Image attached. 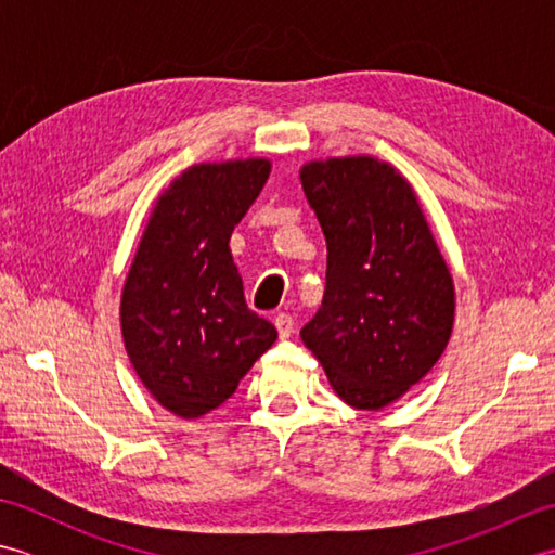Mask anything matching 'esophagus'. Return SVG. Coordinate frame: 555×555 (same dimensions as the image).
Segmentation results:
<instances>
[{
	"label": "esophagus",
	"instance_id": "obj_1",
	"mask_svg": "<svg viewBox=\"0 0 555 555\" xmlns=\"http://www.w3.org/2000/svg\"><path fill=\"white\" fill-rule=\"evenodd\" d=\"M274 326H276V332H279V336L281 338H291V334H293V317L291 314H284V312H279L276 317H274Z\"/></svg>",
	"mask_w": 555,
	"mask_h": 555
}]
</instances>
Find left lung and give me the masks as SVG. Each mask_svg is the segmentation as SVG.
I'll return each mask as SVG.
<instances>
[{
  "label": "left lung",
  "mask_w": 555,
  "mask_h": 555,
  "mask_svg": "<svg viewBox=\"0 0 555 555\" xmlns=\"http://www.w3.org/2000/svg\"><path fill=\"white\" fill-rule=\"evenodd\" d=\"M326 238L322 308L300 328L334 391L382 410L427 374L455 317L451 271L412 185L374 157H332L300 169Z\"/></svg>",
  "instance_id": "1"
}]
</instances>
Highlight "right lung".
<instances>
[{
  "instance_id": "1",
  "label": "right lung",
  "mask_w": 555,
  "mask_h": 555,
  "mask_svg": "<svg viewBox=\"0 0 555 555\" xmlns=\"http://www.w3.org/2000/svg\"><path fill=\"white\" fill-rule=\"evenodd\" d=\"M269 159L195 164L157 199L121 293L124 346L140 382L195 420L231 398L276 328L247 308L231 233L269 179Z\"/></svg>"
}]
</instances>
